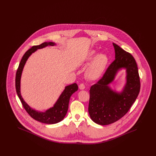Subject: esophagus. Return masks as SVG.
<instances>
[{
  "instance_id": "34e87169",
  "label": "esophagus",
  "mask_w": 156,
  "mask_h": 156,
  "mask_svg": "<svg viewBox=\"0 0 156 156\" xmlns=\"http://www.w3.org/2000/svg\"><path fill=\"white\" fill-rule=\"evenodd\" d=\"M79 88H80V89H81V90L85 89V85L83 83H80V85H79Z\"/></svg>"
}]
</instances>
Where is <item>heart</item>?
I'll return each instance as SVG.
<instances>
[{"instance_id":"obj_1","label":"heart","mask_w":156,"mask_h":156,"mask_svg":"<svg viewBox=\"0 0 156 156\" xmlns=\"http://www.w3.org/2000/svg\"><path fill=\"white\" fill-rule=\"evenodd\" d=\"M87 61L90 62L92 61L89 67L87 69L86 75L91 80H95L99 78L106 69L109 58L106 54L101 53L97 54L95 50H92L88 53L87 57Z\"/></svg>"}]
</instances>
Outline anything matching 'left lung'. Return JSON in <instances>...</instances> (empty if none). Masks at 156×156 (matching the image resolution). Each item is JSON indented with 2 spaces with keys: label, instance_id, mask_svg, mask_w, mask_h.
I'll use <instances>...</instances> for the list:
<instances>
[{
  "label": "left lung",
  "instance_id": "1",
  "mask_svg": "<svg viewBox=\"0 0 156 156\" xmlns=\"http://www.w3.org/2000/svg\"><path fill=\"white\" fill-rule=\"evenodd\" d=\"M115 59L102 79L89 90L88 112L90 119L100 125H108L122 118L135 102L140 89L138 68L133 57L118 45L113 43ZM126 69V83L120 92L109 85L120 70Z\"/></svg>",
  "mask_w": 156,
  "mask_h": 156
}]
</instances>
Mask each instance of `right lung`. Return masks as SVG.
Wrapping results in <instances>:
<instances>
[{
  "label": "right lung",
  "instance_id": "1",
  "mask_svg": "<svg viewBox=\"0 0 156 156\" xmlns=\"http://www.w3.org/2000/svg\"><path fill=\"white\" fill-rule=\"evenodd\" d=\"M55 45H56V44L54 42H44L41 44L33 46L30 49L27 50L25 52L20 61L16 72L15 80L16 92L25 110L30 115L32 118L45 124L57 123L62 120L65 118L68 111L70 97L75 92L77 91L78 89L77 84L74 83L66 86L52 107L45 112H40L31 108L24 101L20 92V81L23 68L27 60L29 58L30 55L36 51L38 49L43 48L48 45L54 46Z\"/></svg>",
  "mask_w": 156,
  "mask_h": 156
}]
</instances>
